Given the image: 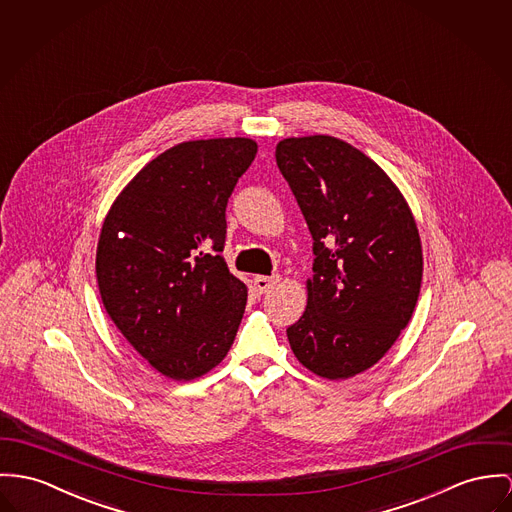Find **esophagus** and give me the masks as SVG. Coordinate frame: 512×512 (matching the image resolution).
Masks as SVG:
<instances>
[{
    "label": "esophagus",
    "mask_w": 512,
    "mask_h": 512,
    "mask_svg": "<svg viewBox=\"0 0 512 512\" xmlns=\"http://www.w3.org/2000/svg\"><path fill=\"white\" fill-rule=\"evenodd\" d=\"M278 282H280V278H278V276L259 275L253 278V288H255V292H257V294H265V292L273 290Z\"/></svg>",
    "instance_id": "34e87169"
}]
</instances>
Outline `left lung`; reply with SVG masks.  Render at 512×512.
<instances>
[{
	"mask_svg": "<svg viewBox=\"0 0 512 512\" xmlns=\"http://www.w3.org/2000/svg\"><path fill=\"white\" fill-rule=\"evenodd\" d=\"M276 165L314 237L308 306L286 335L308 370L347 380L388 353L413 315L419 230L386 171L339 138L280 140Z\"/></svg>",
	"mask_w": 512,
	"mask_h": 512,
	"instance_id": "left-lung-1",
	"label": "left lung"
}]
</instances>
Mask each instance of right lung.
Returning <instances> with one entry per match:
<instances>
[{
	"instance_id": "right-lung-1",
	"label": "right lung",
	"mask_w": 512,
	"mask_h": 512,
	"mask_svg": "<svg viewBox=\"0 0 512 512\" xmlns=\"http://www.w3.org/2000/svg\"><path fill=\"white\" fill-rule=\"evenodd\" d=\"M255 154L249 138L177 144L136 173L103 222L95 257L103 306L171 380L210 372L236 339L247 286L220 253L228 198Z\"/></svg>"
}]
</instances>
